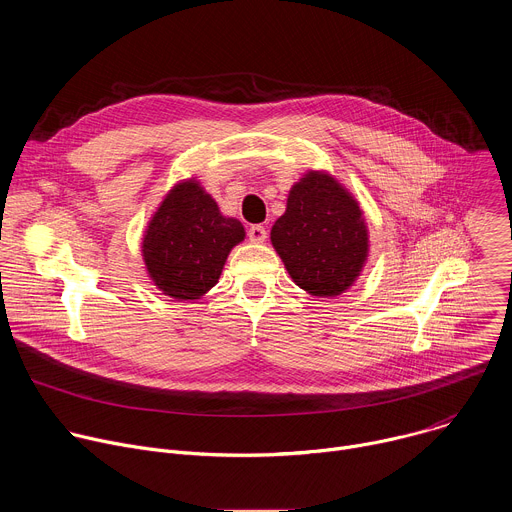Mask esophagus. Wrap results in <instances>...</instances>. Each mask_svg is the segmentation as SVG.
<instances>
[{"instance_id":"obj_1","label":"esophagus","mask_w":512,"mask_h":512,"mask_svg":"<svg viewBox=\"0 0 512 512\" xmlns=\"http://www.w3.org/2000/svg\"><path fill=\"white\" fill-rule=\"evenodd\" d=\"M247 235H249V239H251L253 243H263V241L267 239V231H265L263 225H253V227H249Z\"/></svg>"}]
</instances>
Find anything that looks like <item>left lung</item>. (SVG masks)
<instances>
[{
    "mask_svg": "<svg viewBox=\"0 0 512 512\" xmlns=\"http://www.w3.org/2000/svg\"><path fill=\"white\" fill-rule=\"evenodd\" d=\"M271 243L287 273L312 296H338L358 277L369 235L356 200L328 174L310 172L289 190Z\"/></svg>",
    "mask_w": 512,
    "mask_h": 512,
    "instance_id": "8db88e82",
    "label": "left lung"
}]
</instances>
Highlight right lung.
<instances>
[{
  "label": "right lung",
  "instance_id": "right-lung-1",
  "mask_svg": "<svg viewBox=\"0 0 512 512\" xmlns=\"http://www.w3.org/2000/svg\"><path fill=\"white\" fill-rule=\"evenodd\" d=\"M245 239L194 180L178 184L154 214L143 237L150 277L166 296L198 300L218 281L231 249Z\"/></svg>",
  "mask_w": 512,
  "mask_h": 512
}]
</instances>
